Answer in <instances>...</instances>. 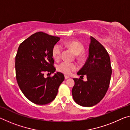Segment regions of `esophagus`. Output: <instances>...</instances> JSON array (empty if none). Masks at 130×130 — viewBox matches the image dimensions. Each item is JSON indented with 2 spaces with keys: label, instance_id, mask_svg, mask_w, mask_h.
I'll return each mask as SVG.
<instances>
[{
  "label": "esophagus",
  "instance_id": "esophagus-1",
  "mask_svg": "<svg viewBox=\"0 0 130 130\" xmlns=\"http://www.w3.org/2000/svg\"><path fill=\"white\" fill-rule=\"evenodd\" d=\"M70 78L69 76H67V75L65 76V79H68V78Z\"/></svg>",
  "mask_w": 130,
  "mask_h": 130
}]
</instances>
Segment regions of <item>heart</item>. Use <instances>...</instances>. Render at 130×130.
Returning <instances> with one entry per match:
<instances>
[{"mask_svg": "<svg viewBox=\"0 0 130 130\" xmlns=\"http://www.w3.org/2000/svg\"><path fill=\"white\" fill-rule=\"evenodd\" d=\"M66 46L72 50L74 54L80 56V54L83 52L84 47L83 45L80 42L76 41H70L66 42L65 43ZM62 47L58 44L54 45L52 49V56L56 60H58L60 58ZM77 69V66L76 63H70L68 62H62L57 67V69L62 73L65 74H70L74 70Z\"/></svg>", "mask_w": 130, "mask_h": 130, "instance_id": "obj_1", "label": "heart"}]
</instances>
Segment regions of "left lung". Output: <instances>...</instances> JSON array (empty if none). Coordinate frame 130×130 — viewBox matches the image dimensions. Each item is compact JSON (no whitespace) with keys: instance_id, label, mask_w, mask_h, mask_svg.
Segmentation results:
<instances>
[{"instance_id":"1","label":"left lung","mask_w":130,"mask_h":130,"mask_svg":"<svg viewBox=\"0 0 130 130\" xmlns=\"http://www.w3.org/2000/svg\"><path fill=\"white\" fill-rule=\"evenodd\" d=\"M89 56L78 75H86L87 81L73 78L72 96L76 103L83 107H92L99 103L108 89L112 69L109 54L99 42L91 37Z\"/></svg>"}]
</instances>
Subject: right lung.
I'll list each match as a JSON object with an SVG mask.
<instances>
[{"mask_svg":"<svg viewBox=\"0 0 130 130\" xmlns=\"http://www.w3.org/2000/svg\"><path fill=\"white\" fill-rule=\"evenodd\" d=\"M60 38L43 32L32 34L19 45L15 57V72L19 88L30 102L47 104L56 98L64 75L57 72L52 77L44 73L56 71L52 49Z\"/></svg>","mask_w":130,"mask_h":130,"instance_id":"1","label":"right lung"}]
</instances>
